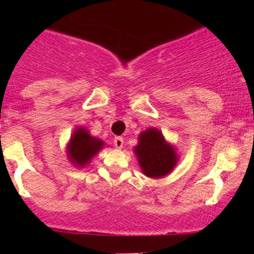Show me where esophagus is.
I'll return each instance as SVG.
<instances>
[{
    "instance_id": "34e87169",
    "label": "esophagus",
    "mask_w": 254,
    "mask_h": 254,
    "mask_svg": "<svg viewBox=\"0 0 254 254\" xmlns=\"http://www.w3.org/2000/svg\"><path fill=\"white\" fill-rule=\"evenodd\" d=\"M113 143H114V146H116L117 149H122L125 141H123V137H121V136H117V137H114Z\"/></svg>"
}]
</instances>
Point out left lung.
Segmentation results:
<instances>
[{
    "instance_id": "8db88e82",
    "label": "left lung",
    "mask_w": 254,
    "mask_h": 254,
    "mask_svg": "<svg viewBox=\"0 0 254 254\" xmlns=\"http://www.w3.org/2000/svg\"><path fill=\"white\" fill-rule=\"evenodd\" d=\"M143 174L150 178H160L172 172L177 163L176 152L163 138L158 129L142 132L138 145L134 147Z\"/></svg>"
}]
</instances>
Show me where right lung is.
<instances>
[{"label": "right lung", "instance_id": "right-lung-1", "mask_svg": "<svg viewBox=\"0 0 254 254\" xmlns=\"http://www.w3.org/2000/svg\"><path fill=\"white\" fill-rule=\"evenodd\" d=\"M102 140L91 137L85 128H78L73 133L69 142V159L73 164H77V167H84L90 161L94 155L102 149Z\"/></svg>", "mask_w": 254, "mask_h": 254}]
</instances>
